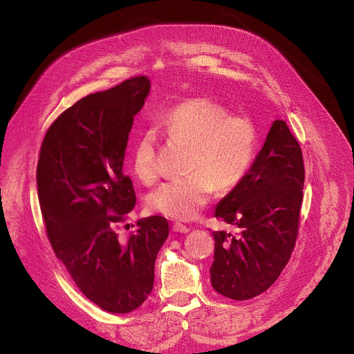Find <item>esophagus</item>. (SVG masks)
<instances>
[{"mask_svg": "<svg viewBox=\"0 0 354 354\" xmlns=\"http://www.w3.org/2000/svg\"><path fill=\"white\" fill-rule=\"evenodd\" d=\"M174 232H178V233H188L191 229L185 225H180V223H175L174 227H172Z\"/></svg>", "mask_w": 354, "mask_h": 354, "instance_id": "1", "label": "esophagus"}]
</instances>
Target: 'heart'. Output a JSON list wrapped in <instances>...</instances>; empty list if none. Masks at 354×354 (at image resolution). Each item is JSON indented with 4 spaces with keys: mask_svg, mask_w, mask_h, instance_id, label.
<instances>
[{
    "mask_svg": "<svg viewBox=\"0 0 354 354\" xmlns=\"http://www.w3.org/2000/svg\"><path fill=\"white\" fill-rule=\"evenodd\" d=\"M165 136L189 146L187 176L170 179L149 197L153 212L174 220H191L212 200L216 187L229 191L250 170L257 154V129L243 115H229L223 104L204 96L189 97L157 116ZM131 165L142 182L157 176L156 136L147 129L131 153Z\"/></svg>",
    "mask_w": 354,
    "mask_h": 354,
    "instance_id": "b5f03b06",
    "label": "heart"
}]
</instances>
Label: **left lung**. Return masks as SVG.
Listing matches in <instances>:
<instances>
[{"label": "left lung", "mask_w": 354, "mask_h": 354, "mask_svg": "<svg viewBox=\"0 0 354 354\" xmlns=\"http://www.w3.org/2000/svg\"><path fill=\"white\" fill-rule=\"evenodd\" d=\"M304 182L302 150L276 120L245 178L216 207V217L239 229L213 232L210 276L217 293L251 299L279 279L297 238Z\"/></svg>", "instance_id": "obj_1"}]
</instances>
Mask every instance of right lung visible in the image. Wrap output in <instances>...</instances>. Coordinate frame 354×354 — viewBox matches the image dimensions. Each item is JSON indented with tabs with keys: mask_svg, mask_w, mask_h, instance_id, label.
<instances>
[{
	"mask_svg": "<svg viewBox=\"0 0 354 354\" xmlns=\"http://www.w3.org/2000/svg\"><path fill=\"white\" fill-rule=\"evenodd\" d=\"M150 93L146 75L97 91L64 111L48 129L36 180L49 242L82 293L103 310L128 313L151 293L167 220L137 221L127 239L116 223L136 205L122 172L134 116Z\"/></svg>",
	"mask_w": 354,
	"mask_h": 354,
	"instance_id": "1",
	"label": "right lung"
}]
</instances>
